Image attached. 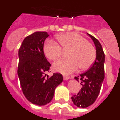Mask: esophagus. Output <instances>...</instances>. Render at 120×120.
I'll list each match as a JSON object with an SVG mask.
<instances>
[{
  "label": "esophagus",
  "instance_id": "esophagus-1",
  "mask_svg": "<svg viewBox=\"0 0 120 120\" xmlns=\"http://www.w3.org/2000/svg\"><path fill=\"white\" fill-rule=\"evenodd\" d=\"M63 78H64V80H67L70 78L69 76H63Z\"/></svg>",
  "mask_w": 120,
  "mask_h": 120
}]
</instances>
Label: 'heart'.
Returning a JSON list of instances; mask_svg holds the SVG:
<instances>
[{
	"label": "heart",
	"instance_id": "heart-1",
	"mask_svg": "<svg viewBox=\"0 0 120 120\" xmlns=\"http://www.w3.org/2000/svg\"><path fill=\"white\" fill-rule=\"evenodd\" d=\"M58 44L48 40L43 47L44 53L47 58L55 61L61 56L64 50L70 49L68 59H60L53 65L56 71L62 74H70L79 67L81 70L88 69L95 61L96 50L85 38L76 32H67L56 37Z\"/></svg>",
	"mask_w": 120,
	"mask_h": 120
}]
</instances>
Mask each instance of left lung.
Returning <instances> with one entry per match:
<instances>
[{"mask_svg":"<svg viewBox=\"0 0 120 120\" xmlns=\"http://www.w3.org/2000/svg\"><path fill=\"white\" fill-rule=\"evenodd\" d=\"M93 40L96 49V59L87 71L75 77V79L80 82L82 86L77 95L71 97L72 101L78 108H87L93 105L97 99L105 78V53L102 46L97 39L88 34Z\"/></svg>","mask_w":120,"mask_h":120,"instance_id":"1","label":"left lung"}]
</instances>
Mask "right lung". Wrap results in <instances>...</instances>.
<instances>
[{
  "label": "right lung",
  "instance_id": "right-lung-1",
  "mask_svg": "<svg viewBox=\"0 0 120 120\" xmlns=\"http://www.w3.org/2000/svg\"><path fill=\"white\" fill-rule=\"evenodd\" d=\"M49 36L46 32H35L26 37L19 50L17 74L24 96L32 103L39 106L50 102L55 88L63 80L60 73L49 77L51 64L44 53L45 39Z\"/></svg>",
  "mask_w": 120,
  "mask_h": 120
}]
</instances>
